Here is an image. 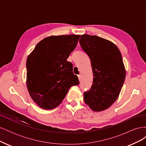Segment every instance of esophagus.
<instances>
[{
  "instance_id": "34e87169",
  "label": "esophagus",
  "mask_w": 146,
  "mask_h": 146,
  "mask_svg": "<svg viewBox=\"0 0 146 146\" xmlns=\"http://www.w3.org/2000/svg\"><path fill=\"white\" fill-rule=\"evenodd\" d=\"M78 79H79V80H80V81H81V79H82V77H81V75H78Z\"/></svg>"
}]
</instances>
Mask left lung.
Masks as SVG:
<instances>
[{"label":"left lung","mask_w":146,"mask_h":146,"mask_svg":"<svg viewBox=\"0 0 146 146\" xmlns=\"http://www.w3.org/2000/svg\"><path fill=\"white\" fill-rule=\"evenodd\" d=\"M79 42L90 57L93 73V84L84 92V101L92 111H104L116 100L125 80L121 54L114 43L96 35H83Z\"/></svg>","instance_id":"left-lung-1"}]
</instances>
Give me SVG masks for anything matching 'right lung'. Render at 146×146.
<instances>
[{
    "mask_svg": "<svg viewBox=\"0 0 146 146\" xmlns=\"http://www.w3.org/2000/svg\"><path fill=\"white\" fill-rule=\"evenodd\" d=\"M80 35L45 38L29 55L26 63L27 86L31 98L45 110L62 102L69 88L79 84L67 59L76 48Z\"/></svg>",
    "mask_w": 146,
    "mask_h": 146,
    "instance_id": "1",
    "label": "right lung"
}]
</instances>
